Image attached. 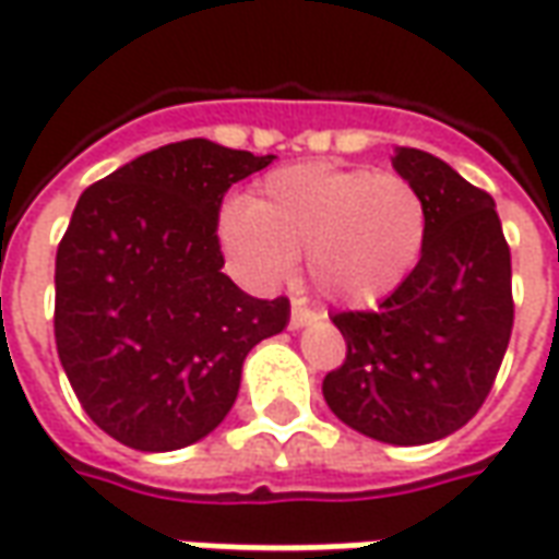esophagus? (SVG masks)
Returning a JSON list of instances; mask_svg holds the SVG:
<instances>
[{
  "label": "esophagus",
  "instance_id": "34e87169",
  "mask_svg": "<svg viewBox=\"0 0 559 559\" xmlns=\"http://www.w3.org/2000/svg\"><path fill=\"white\" fill-rule=\"evenodd\" d=\"M319 322V312L310 310V307H304V304H295L292 307V328H307V324Z\"/></svg>",
  "mask_w": 559,
  "mask_h": 559
}]
</instances>
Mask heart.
<instances>
[{"instance_id": "heart-1", "label": "heart", "mask_w": 559, "mask_h": 559, "mask_svg": "<svg viewBox=\"0 0 559 559\" xmlns=\"http://www.w3.org/2000/svg\"><path fill=\"white\" fill-rule=\"evenodd\" d=\"M427 237V207L397 174L307 162L273 171L249 204L219 213V240L249 286H280L307 252L324 298L367 307L413 273Z\"/></svg>"}]
</instances>
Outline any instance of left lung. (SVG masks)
<instances>
[{"label":"left lung","mask_w":559,"mask_h":559,"mask_svg":"<svg viewBox=\"0 0 559 559\" xmlns=\"http://www.w3.org/2000/svg\"><path fill=\"white\" fill-rule=\"evenodd\" d=\"M391 165L425 201V249L376 310L336 312L346 361L322 394L364 437L427 445L490 394L512 336V255L488 192L425 150L397 146Z\"/></svg>","instance_id":"obj_1"}]
</instances>
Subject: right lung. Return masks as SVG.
<instances>
[{"mask_svg": "<svg viewBox=\"0 0 559 559\" xmlns=\"http://www.w3.org/2000/svg\"><path fill=\"white\" fill-rule=\"evenodd\" d=\"M273 156L189 138L93 183L57 249L53 334L86 415L138 451L186 449L231 413L249 349L288 324L223 273L219 207Z\"/></svg>", "mask_w": 559, "mask_h": 559, "instance_id": "add662e5", "label": "right lung"}]
</instances>
